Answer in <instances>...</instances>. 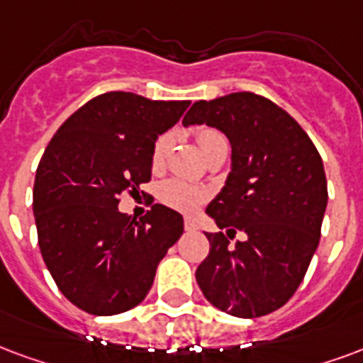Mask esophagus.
I'll use <instances>...</instances> for the list:
<instances>
[{
  "label": "esophagus",
  "instance_id": "1",
  "mask_svg": "<svg viewBox=\"0 0 363 363\" xmlns=\"http://www.w3.org/2000/svg\"><path fill=\"white\" fill-rule=\"evenodd\" d=\"M184 229L186 230H196V223L192 219H184Z\"/></svg>",
  "mask_w": 363,
  "mask_h": 363
}]
</instances>
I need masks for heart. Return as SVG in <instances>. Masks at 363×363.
<instances>
[{
    "mask_svg": "<svg viewBox=\"0 0 363 363\" xmlns=\"http://www.w3.org/2000/svg\"><path fill=\"white\" fill-rule=\"evenodd\" d=\"M217 140H225L221 134L211 128H203L198 133V144L202 147V152H206L211 144H216ZM167 155V138L163 136L155 142L152 147V167L160 169L165 161ZM160 200L169 208L182 211V213H192L206 202V192L196 184L182 181V179H169L160 186Z\"/></svg>",
    "mask_w": 363,
    "mask_h": 363,
    "instance_id": "1",
    "label": "heart"
}]
</instances>
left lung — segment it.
Wrapping results in <instances>:
<instances>
[{"label":"left lung","instance_id":"obj_1","mask_svg":"<svg viewBox=\"0 0 363 363\" xmlns=\"http://www.w3.org/2000/svg\"><path fill=\"white\" fill-rule=\"evenodd\" d=\"M182 125L219 128L230 142V173L206 209L219 229L196 269L203 296L235 318L284 306L302 283L321 236L327 179L304 128L271 99L235 92L202 99ZM236 232L242 241L230 244Z\"/></svg>","mask_w":363,"mask_h":363}]
</instances>
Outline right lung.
<instances>
[{
	"mask_svg": "<svg viewBox=\"0 0 363 363\" xmlns=\"http://www.w3.org/2000/svg\"><path fill=\"white\" fill-rule=\"evenodd\" d=\"M190 101L107 92L77 109L40 160L32 208L45 267L63 296L92 315L138 306L184 230L182 216L154 203L140 221L121 194L152 179V147Z\"/></svg>",
	"mask_w": 363,
	"mask_h": 363,
	"instance_id": "add662e5",
	"label": "right lung"
}]
</instances>
